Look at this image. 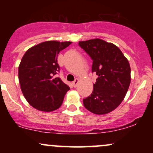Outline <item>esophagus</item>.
Listing matches in <instances>:
<instances>
[{
  "instance_id": "34e87169",
  "label": "esophagus",
  "mask_w": 153,
  "mask_h": 153,
  "mask_svg": "<svg viewBox=\"0 0 153 153\" xmlns=\"http://www.w3.org/2000/svg\"><path fill=\"white\" fill-rule=\"evenodd\" d=\"M78 82H79V80L78 79H75V80H74V81L73 82V87H76L77 85H78Z\"/></svg>"
}]
</instances>
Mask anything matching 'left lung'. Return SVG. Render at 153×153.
Here are the masks:
<instances>
[{"mask_svg": "<svg viewBox=\"0 0 153 153\" xmlns=\"http://www.w3.org/2000/svg\"><path fill=\"white\" fill-rule=\"evenodd\" d=\"M93 60L92 72L98 75L90 96L83 99L85 108L95 114H106L119 106L131 82L127 59L118 47L100 39L79 42Z\"/></svg>", "mask_w": 153, "mask_h": 153, "instance_id": "obj_1", "label": "left lung"}]
</instances>
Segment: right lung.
I'll use <instances>...</instances> for the list:
<instances>
[{
	"label": "right lung",
	"instance_id": "1",
	"mask_svg": "<svg viewBox=\"0 0 153 153\" xmlns=\"http://www.w3.org/2000/svg\"><path fill=\"white\" fill-rule=\"evenodd\" d=\"M71 42L47 41L31 47L19 67L21 89L28 103L39 111L59 108L70 87L54 75L59 71L57 56Z\"/></svg>",
	"mask_w": 153,
	"mask_h": 153
}]
</instances>
